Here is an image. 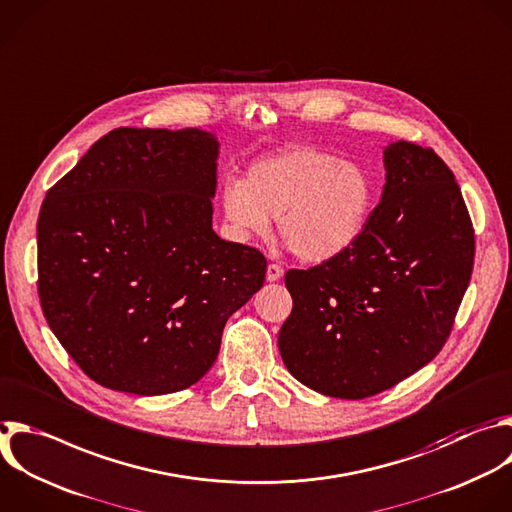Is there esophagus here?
<instances>
[{"mask_svg": "<svg viewBox=\"0 0 512 512\" xmlns=\"http://www.w3.org/2000/svg\"><path fill=\"white\" fill-rule=\"evenodd\" d=\"M281 275H283V269L277 265V263H269L267 265V273H265V277H267V281H279L281 279Z\"/></svg>", "mask_w": 512, "mask_h": 512, "instance_id": "1", "label": "esophagus"}]
</instances>
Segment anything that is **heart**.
Returning a JSON list of instances; mask_svg holds the SVG:
<instances>
[{"instance_id": "heart-1", "label": "heart", "mask_w": 512, "mask_h": 512, "mask_svg": "<svg viewBox=\"0 0 512 512\" xmlns=\"http://www.w3.org/2000/svg\"><path fill=\"white\" fill-rule=\"evenodd\" d=\"M374 195L372 175L360 162L293 146L253 162L243 183H227L221 209L237 239L263 237L277 219V233L295 257L323 263L362 237Z\"/></svg>"}]
</instances>
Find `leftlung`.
Wrapping results in <instances>:
<instances>
[{
    "mask_svg": "<svg viewBox=\"0 0 512 512\" xmlns=\"http://www.w3.org/2000/svg\"><path fill=\"white\" fill-rule=\"evenodd\" d=\"M386 185L362 237L285 285L293 309L279 331L289 374L344 400L376 396L446 344L474 265V229L452 170L432 150L384 148Z\"/></svg>",
    "mask_w": 512,
    "mask_h": 512,
    "instance_id": "left-lung-1",
    "label": "left lung"
}]
</instances>
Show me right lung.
I'll return each instance as SVG.
<instances>
[{
	"instance_id": "1",
	"label": "right lung",
	"mask_w": 512,
	"mask_h": 512,
	"mask_svg": "<svg viewBox=\"0 0 512 512\" xmlns=\"http://www.w3.org/2000/svg\"><path fill=\"white\" fill-rule=\"evenodd\" d=\"M219 140L201 128H116L46 195L38 293L80 370L160 396L215 364L227 319L265 281V257L213 231Z\"/></svg>"
}]
</instances>
